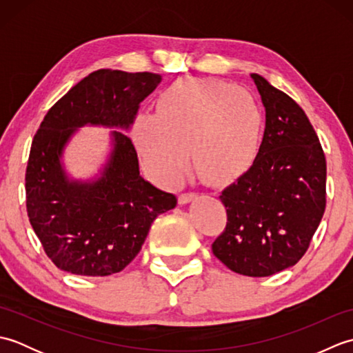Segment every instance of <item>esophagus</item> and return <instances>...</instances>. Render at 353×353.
I'll use <instances>...</instances> for the list:
<instances>
[{
    "label": "esophagus",
    "mask_w": 353,
    "mask_h": 353,
    "mask_svg": "<svg viewBox=\"0 0 353 353\" xmlns=\"http://www.w3.org/2000/svg\"><path fill=\"white\" fill-rule=\"evenodd\" d=\"M196 199H197V194H194V192H185V194H181V196H179V203H181V205H186V203H190V201L196 200Z\"/></svg>",
    "instance_id": "34e87169"
}]
</instances>
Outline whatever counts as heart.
<instances>
[{
	"mask_svg": "<svg viewBox=\"0 0 353 353\" xmlns=\"http://www.w3.org/2000/svg\"><path fill=\"white\" fill-rule=\"evenodd\" d=\"M264 115L245 89L212 77H183L165 88L156 114H139L133 139L148 170L174 183L188 168L209 185L245 174L256 159Z\"/></svg>",
	"mask_w": 353,
	"mask_h": 353,
	"instance_id": "b5f03b06",
	"label": "heart"
}]
</instances>
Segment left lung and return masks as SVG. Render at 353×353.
<instances>
[{"label":"left lung","instance_id":"obj_1","mask_svg":"<svg viewBox=\"0 0 353 353\" xmlns=\"http://www.w3.org/2000/svg\"><path fill=\"white\" fill-rule=\"evenodd\" d=\"M265 129L250 170L221 192L228 224L212 252L232 272L265 277L297 264L326 206V159L299 104L250 74Z\"/></svg>","mask_w":353,"mask_h":353}]
</instances>
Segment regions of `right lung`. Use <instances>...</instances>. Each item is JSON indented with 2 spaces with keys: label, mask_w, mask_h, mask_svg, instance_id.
Returning a JSON list of instances; mask_svg holds the SVG:
<instances>
[{
  "label": "right lung",
  "mask_w": 353,
  "mask_h": 353,
  "mask_svg": "<svg viewBox=\"0 0 353 353\" xmlns=\"http://www.w3.org/2000/svg\"><path fill=\"white\" fill-rule=\"evenodd\" d=\"M162 81L161 74L99 70L71 88L41 123L26 172L27 214L47 256L80 276L121 272L139 253L157 215L177 199L139 174L138 154L121 130L134 123L141 101ZM103 125L111 153L94 179H71L63 152L80 126Z\"/></svg>",
  "instance_id": "right-lung-1"
}]
</instances>
